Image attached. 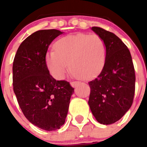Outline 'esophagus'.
<instances>
[{
	"mask_svg": "<svg viewBox=\"0 0 147 147\" xmlns=\"http://www.w3.org/2000/svg\"><path fill=\"white\" fill-rule=\"evenodd\" d=\"M70 84H71V85H72V87H76V86L79 85L80 82H77V81H73V82H71Z\"/></svg>",
	"mask_w": 147,
	"mask_h": 147,
	"instance_id": "34e87169",
	"label": "esophagus"
}]
</instances>
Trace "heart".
<instances>
[{"label":"heart","instance_id":"b5f03b06","mask_svg":"<svg viewBox=\"0 0 147 147\" xmlns=\"http://www.w3.org/2000/svg\"><path fill=\"white\" fill-rule=\"evenodd\" d=\"M54 47L55 50L46 54L45 63L49 72L57 80L64 78L69 65L74 75L84 80L96 77L105 66L106 45L97 34L65 36L58 40Z\"/></svg>","mask_w":147,"mask_h":147}]
</instances>
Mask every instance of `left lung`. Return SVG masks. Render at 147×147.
<instances>
[{"label": "left lung", "mask_w": 147, "mask_h": 147, "mask_svg": "<svg viewBox=\"0 0 147 147\" xmlns=\"http://www.w3.org/2000/svg\"><path fill=\"white\" fill-rule=\"evenodd\" d=\"M92 30L103 38L107 53L102 72L88 82V104L97 121L107 125L119 120L131 107L135 92V71L128 47L116 35L102 28Z\"/></svg>", "instance_id": "8db88e82"}]
</instances>
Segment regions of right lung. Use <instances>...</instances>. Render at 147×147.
<instances>
[{"instance_id":"obj_1","label":"right lung","mask_w":147,"mask_h":147,"mask_svg":"<svg viewBox=\"0 0 147 147\" xmlns=\"http://www.w3.org/2000/svg\"><path fill=\"white\" fill-rule=\"evenodd\" d=\"M63 32L40 30L19 46L13 65V91L27 119L36 127L55 131L64 124L74 88L65 80H56L45 63L47 49Z\"/></svg>"}]
</instances>
